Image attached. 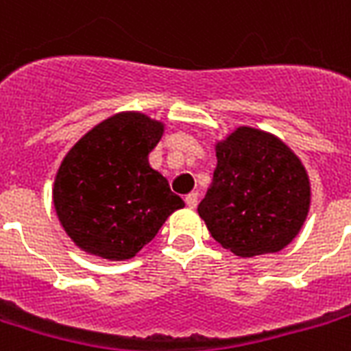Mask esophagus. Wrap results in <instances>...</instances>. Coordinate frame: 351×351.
I'll list each match as a JSON object with an SVG mask.
<instances>
[{
  "instance_id": "obj_1",
  "label": "esophagus",
  "mask_w": 351,
  "mask_h": 351,
  "mask_svg": "<svg viewBox=\"0 0 351 351\" xmlns=\"http://www.w3.org/2000/svg\"><path fill=\"white\" fill-rule=\"evenodd\" d=\"M186 204L193 210V208H197V204H199V195L197 193H189L186 195Z\"/></svg>"
}]
</instances>
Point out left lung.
<instances>
[{"mask_svg":"<svg viewBox=\"0 0 351 351\" xmlns=\"http://www.w3.org/2000/svg\"><path fill=\"white\" fill-rule=\"evenodd\" d=\"M215 151L213 182L199 204L211 237L241 258L287 247L311 202L298 156L276 136L250 127L237 128Z\"/></svg>","mask_w":351,"mask_h":351,"instance_id":"obj_1","label":"left lung"}]
</instances>
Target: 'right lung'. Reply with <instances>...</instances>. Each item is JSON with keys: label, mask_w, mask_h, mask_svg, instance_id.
Here are the masks:
<instances>
[{"label": "right lung", "mask_w": 351, "mask_h": 351, "mask_svg": "<svg viewBox=\"0 0 351 351\" xmlns=\"http://www.w3.org/2000/svg\"><path fill=\"white\" fill-rule=\"evenodd\" d=\"M164 125L128 112L117 114L66 154L53 187V202L75 245L106 259H128L154 239L184 200L149 165Z\"/></svg>", "instance_id": "add662e5"}]
</instances>
